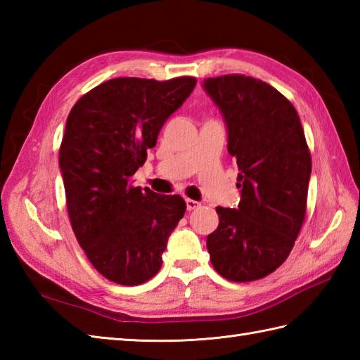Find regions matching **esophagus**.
Returning a JSON list of instances; mask_svg holds the SVG:
<instances>
[{"label": "esophagus", "mask_w": 360, "mask_h": 360, "mask_svg": "<svg viewBox=\"0 0 360 360\" xmlns=\"http://www.w3.org/2000/svg\"><path fill=\"white\" fill-rule=\"evenodd\" d=\"M186 204H187V210H195V209L200 207V202H198V201H193V200H190V198H187V200H186Z\"/></svg>", "instance_id": "esophagus-1"}]
</instances>
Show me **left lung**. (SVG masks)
I'll return each mask as SVG.
<instances>
[{
	"mask_svg": "<svg viewBox=\"0 0 360 360\" xmlns=\"http://www.w3.org/2000/svg\"><path fill=\"white\" fill-rule=\"evenodd\" d=\"M227 125V150L238 165V209L217 207L207 236L215 271L255 281L280 267L307 215L311 153L297 110L277 89L243 74L204 80Z\"/></svg>",
	"mask_w": 360,
	"mask_h": 360,
	"instance_id": "left-lung-1",
	"label": "left lung"
}]
</instances>
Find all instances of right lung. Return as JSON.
<instances>
[{
    "instance_id": "1",
    "label": "right lung",
    "mask_w": 360,
    "mask_h": 360,
    "mask_svg": "<svg viewBox=\"0 0 360 360\" xmlns=\"http://www.w3.org/2000/svg\"><path fill=\"white\" fill-rule=\"evenodd\" d=\"M195 85V77L112 79L82 96L68 116L58 156L68 215L91 264L117 285L155 277L184 217L179 195L141 190L129 178Z\"/></svg>"
}]
</instances>
